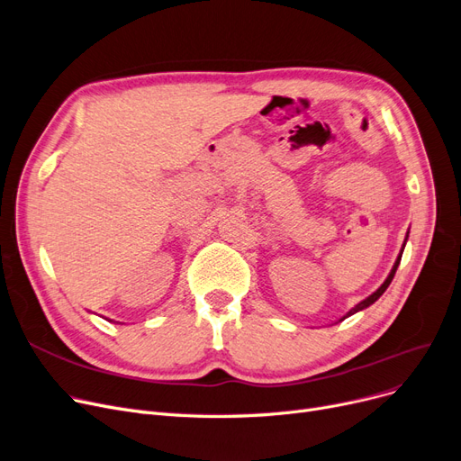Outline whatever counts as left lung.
Masks as SVG:
<instances>
[{"mask_svg":"<svg viewBox=\"0 0 461 461\" xmlns=\"http://www.w3.org/2000/svg\"><path fill=\"white\" fill-rule=\"evenodd\" d=\"M402 254H403V250H402ZM402 254H399L397 256V259H395V264H393V267H392V271H390V275H388V278L384 280V283H383V286H380L376 292H373L369 297H366L364 299V302H359L354 309H350L348 312H347V316H343L341 320H345V318H348L350 314H354V312H357V311H362V309H366V307H369V305H373L375 302H376V299L380 297V295H383L384 292H386V288L390 286V283H392V278H393V275H395V271H397V266H399V262H402Z\"/></svg>","mask_w":461,"mask_h":461,"instance_id":"left-lung-1","label":"left lung"}]
</instances>
